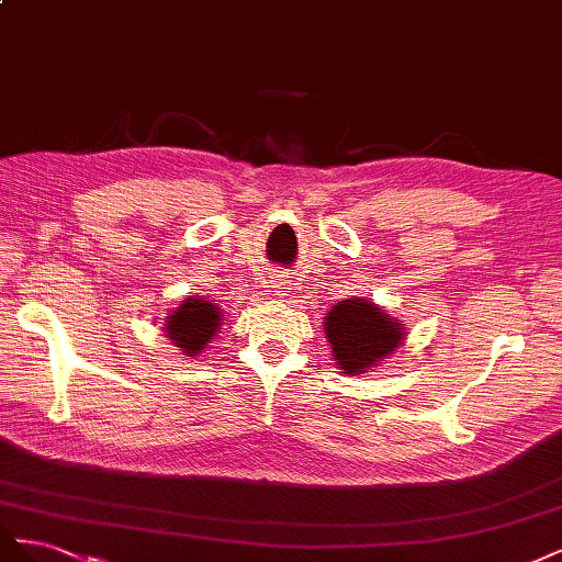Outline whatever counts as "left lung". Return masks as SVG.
Returning a JSON list of instances; mask_svg holds the SVG:
<instances>
[{
    "label": "left lung",
    "instance_id": "obj_1",
    "mask_svg": "<svg viewBox=\"0 0 562 562\" xmlns=\"http://www.w3.org/2000/svg\"><path fill=\"white\" fill-rule=\"evenodd\" d=\"M326 337L337 368L361 375L378 366L405 339L403 323L361 297L337 302L326 316Z\"/></svg>",
    "mask_w": 562,
    "mask_h": 562
}]
</instances>
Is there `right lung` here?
Wrapping results in <instances>:
<instances>
[{"instance_id": "1", "label": "right lung", "mask_w": 562, "mask_h": 562, "mask_svg": "<svg viewBox=\"0 0 562 562\" xmlns=\"http://www.w3.org/2000/svg\"><path fill=\"white\" fill-rule=\"evenodd\" d=\"M223 310L203 297H184L180 307L166 318V335L184 356H199L220 330Z\"/></svg>"}]
</instances>
